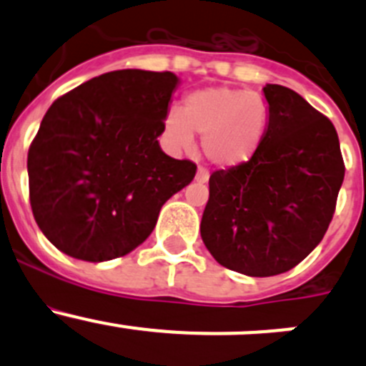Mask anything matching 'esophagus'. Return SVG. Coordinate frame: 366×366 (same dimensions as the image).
<instances>
[{
	"instance_id": "34e87169",
	"label": "esophagus",
	"mask_w": 366,
	"mask_h": 366,
	"mask_svg": "<svg viewBox=\"0 0 366 366\" xmlns=\"http://www.w3.org/2000/svg\"><path fill=\"white\" fill-rule=\"evenodd\" d=\"M209 180V172H207L205 168H198V173H197V182L204 184Z\"/></svg>"
}]
</instances>
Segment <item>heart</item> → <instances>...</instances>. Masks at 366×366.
Returning a JSON list of instances; mask_svg holds the SVG:
<instances>
[{
	"mask_svg": "<svg viewBox=\"0 0 366 366\" xmlns=\"http://www.w3.org/2000/svg\"><path fill=\"white\" fill-rule=\"evenodd\" d=\"M269 112L262 97L248 90L210 86L191 92L182 112L172 109L164 118V136L177 149H189L194 134L204 138V154L223 169L248 164L257 156Z\"/></svg>",
	"mask_w": 366,
	"mask_h": 366,
	"instance_id": "heart-1",
	"label": "heart"
}]
</instances>
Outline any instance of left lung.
<instances>
[{"label": "left lung", "mask_w": 366, "mask_h": 366, "mask_svg": "<svg viewBox=\"0 0 366 366\" xmlns=\"http://www.w3.org/2000/svg\"><path fill=\"white\" fill-rule=\"evenodd\" d=\"M264 95V142L248 164L210 175L200 224L223 267L257 278L290 271L315 249L345 175L330 118L282 84H265Z\"/></svg>", "instance_id": "left-lung-1"}]
</instances>
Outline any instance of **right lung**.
<instances>
[{"label":"right lung","mask_w":366,"mask_h":366,"mask_svg":"<svg viewBox=\"0 0 366 366\" xmlns=\"http://www.w3.org/2000/svg\"><path fill=\"white\" fill-rule=\"evenodd\" d=\"M179 77L125 69L58 97L28 150L33 217L60 252L106 262L138 248L166 200L197 175L157 136Z\"/></svg>","instance_id":"obj_1"}]
</instances>
